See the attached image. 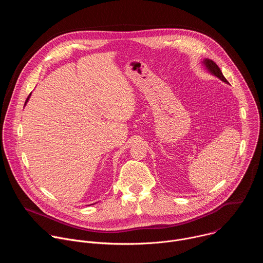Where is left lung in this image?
<instances>
[{
  "label": "left lung",
  "mask_w": 263,
  "mask_h": 263,
  "mask_svg": "<svg viewBox=\"0 0 263 263\" xmlns=\"http://www.w3.org/2000/svg\"><path fill=\"white\" fill-rule=\"evenodd\" d=\"M203 64L205 65V67L207 68V70H208L211 74H213V76L217 77V78H218L219 80H221L222 82L228 83L227 79L223 77V74H222L221 70L219 69V67L216 65V63H215L214 61H212L211 59H204V60H203Z\"/></svg>",
  "instance_id": "left-lung-1"
}]
</instances>
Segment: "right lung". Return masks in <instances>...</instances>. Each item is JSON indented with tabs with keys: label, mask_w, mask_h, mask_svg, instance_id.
I'll return each instance as SVG.
<instances>
[{
	"label": "right lung",
	"mask_w": 263,
	"mask_h": 263,
	"mask_svg": "<svg viewBox=\"0 0 263 263\" xmlns=\"http://www.w3.org/2000/svg\"><path fill=\"white\" fill-rule=\"evenodd\" d=\"M30 96H31V93H30V95H29V97L27 98V100H26V102H25V105H26V104H27V102L29 101V99H30Z\"/></svg>",
	"instance_id": "add662e5"
}]
</instances>
